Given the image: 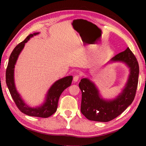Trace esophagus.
<instances>
[{
    "mask_svg": "<svg viewBox=\"0 0 146 146\" xmlns=\"http://www.w3.org/2000/svg\"><path fill=\"white\" fill-rule=\"evenodd\" d=\"M79 78H80V75H76L75 76H74L73 81H74V82H77Z\"/></svg>",
    "mask_w": 146,
    "mask_h": 146,
    "instance_id": "obj_1",
    "label": "esophagus"
}]
</instances>
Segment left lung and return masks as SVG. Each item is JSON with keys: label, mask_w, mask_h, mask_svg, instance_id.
Masks as SVG:
<instances>
[{"label": "left lung", "mask_w": 146, "mask_h": 146, "mask_svg": "<svg viewBox=\"0 0 146 146\" xmlns=\"http://www.w3.org/2000/svg\"><path fill=\"white\" fill-rule=\"evenodd\" d=\"M111 60L124 62L130 68L128 82L117 98L107 101L100 98L97 89L93 82L87 78H82L78 84L82 91L80 111L88 120L104 122L112 120L124 111L135 98L139 75L137 58L127 48L115 55Z\"/></svg>", "instance_id": "1"}]
</instances>
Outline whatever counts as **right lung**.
Segmentation results:
<instances>
[{
  "instance_id": "1",
  "label": "right lung",
  "mask_w": 146,
  "mask_h": 146,
  "mask_svg": "<svg viewBox=\"0 0 146 146\" xmlns=\"http://www.w3.org/2000/svg\"><path fill=\"white\" fill-rule=\"evenodd\" d=\"M38 34L35 33L27 36L25 40L19 43L12 51L9 56L8 66L6 71V82L9 89L11 97L13 98L17 107L22 113L31 117L48 118L56 112L58 106V102L63 91L70 86L72 82L73 76H68L61 78L53 84L47 94L46 101L42 106L38 108H30L26 105L22 100L19 94L17 92L14 84V68L15 64L18 58L20 53L24 48L25 43L33 35Z\"/></svg>"
}]
</instances>
